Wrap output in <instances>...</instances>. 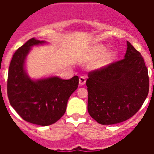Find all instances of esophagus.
I'll use <instances>...</instances> for the list:
<instances>
[{"instance_id": "34e87169", "label": "esophagus", "mask_w": 154, "mask_h": 154, "mask_svg": "<svg viewBox=\"0 0 154 154\" xmlns=\"http://www.w3.org/2000/svg\"><path fill=\"white\" fill-rule=\"evenodd\" d=\"M85 82H86V80H85V77L82 76V77H80L79 78V85H84L85 84Z\"/></svg>"}]
</instances>
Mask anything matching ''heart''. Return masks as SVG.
<instances>
[{
	"instance_id": "obj_1",
	"label": "heart",
	"mask_w": 154,
	"mask_h": 154,
	"mask_svg": "<svg viewBox=\"0 0 154 154\" xmlns=\"http://www.w3.org/2000/svg\"><path fill=\"white\" fill-rule=\"evenodd\" d=\"M106 51H107V47L105 46V45H97V46H95L94 48V53L96 57H100V56L103 55V54ZM116 57H117V55H116V53H115V52L108 51L104 55L102 56V57L97 62L95 66H96V68H97V69H101V68L105 67V66H107V65H109L110 63H112V61L114 60L115 58H116Z\"/></svg>"
}]
</instances>
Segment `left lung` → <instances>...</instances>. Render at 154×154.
Returning a JSON list of instances; mask_svg holds the SVG:
<instances>
[{"label": "left lung", "mask_w": 154, "mask_h": 154, "mask_svg": "<svg viewBox=\"0 0 154 154\" xmlns=\"http://www.w3.org/2000/svg\"><path fill=\"white\" fill-rule=\"evenodd\" d=\"M88 77V112L99 124L126 121L148 96V69L141 53L129 42L124 59L89 72Z\"/></svg>", "instance_id": "1"}]
</instances>
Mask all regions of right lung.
Masks as SVG:
<instances>
[{
    "label": "right lung",
    "mask_w": 154,
    "mask_h": 154,
    "mask_svg": "<svg viewBox=\"0 0 154 154\" xmlns=\"http://www.w3.org/2000/svg\"><path fill=\"white\" fill-rule=\"evenodd\" d=\"M47 44L31 38L15 52L10 62L7 94L11 106L26 122L42 126L55 123L65 114L68 100L77 89V76L64 80L57 76L32 79L25 61L32 47Z\"/></svg>",
    "instance_id": "obj_1"
}]
</instances>
